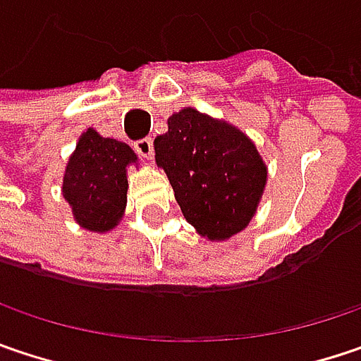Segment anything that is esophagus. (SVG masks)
<instances>
[{
    "label": "esophagus",
    "instance_id": "esophagus-1",
    "mask_svg": "<svg viewBox=\"0 0 361 361\" xmlns=\"http://www.w3.org/2000/svg\"><path fill=\"white\" fill-rule=\"evenodd\" d=\"M135 151L142 159H151L153 157V138L145 137L135 140Z\"/></svg>",
    "mask_w": 361,
    "mask_h": 361
}]
</instances>
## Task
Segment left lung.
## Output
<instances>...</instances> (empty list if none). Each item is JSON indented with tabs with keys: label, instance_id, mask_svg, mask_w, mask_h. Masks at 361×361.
<instances>
[{
	"label": "left lung",
	"instance_id": "obj_1",
	"mask_svg": "<svg viewBox=\"0 0 361 361\" xmlns=\"http://www.w3.org/2000/svg\"><path fill=\"white\" fill-rule=\"evenodd\" d=\"M155 161L185 221L208 241L241 233L264 196L267 167L251 138L194 108L167 118V133L155 138Z\"/></svg>",
	"mask_w": 361,
	"mask_h": 361
}]
</instances>
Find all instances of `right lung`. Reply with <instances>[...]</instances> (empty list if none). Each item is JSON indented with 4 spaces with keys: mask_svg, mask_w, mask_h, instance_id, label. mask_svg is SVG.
Listing matches in <instances>:
<instances>
[{
    "mask_svg": "<svg viewBox=\"0 0 361 361\" xmlns=\"http://www.w3.org/2000/svg\"><path fill=\"white\" fill-rule=\"evenodd\" d=\"M130 163H137V153L126 142L104 138L94 128L79 137L63 178V196L79 226L108 233L120 223L126 208V167Z\"/></svg>",
    "mask_w": 361,
    "mask_h": 361,
    "instance_id": "add662e5",
    "label": "right lung"
}]
</instances>
